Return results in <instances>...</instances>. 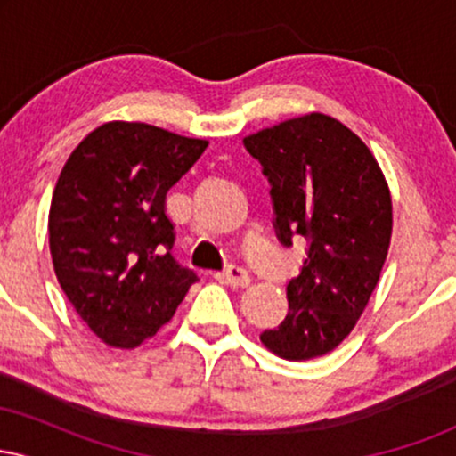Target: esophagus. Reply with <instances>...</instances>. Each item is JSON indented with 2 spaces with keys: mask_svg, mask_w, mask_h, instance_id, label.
<instances>
[{
  "mask_svg": "<svg viewBox=\"0 0 456 456\" xmlns=\"http://www.w3.org/2000/svg\"><path fill=\"white\" fill-rule=\"evenodd\" d=\"M216 279L218 282H223V285H229V287H246L250 282L248 272L240 268V265H229L227 270L218 272Z\"/></svg>",
  "mask_w": 456,
  "mask_h": 456,
  "instance_id": "34e87169",
  "label": "esophagus"
}]
</instances>
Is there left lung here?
Instances as JSON below:
<instances>
[{"mask_svg": "<svg viewBox=\"0 0 456 456\" xmlns=\"http://www.w3.org/2000/svg\"><path fill=\"white\" fill-rule=\"evenodd\" d=\"M264 167L285 246L308 242L287 285L289 311L261 343L279 358L326 355L349 337L388 257L392 199L378 159L326 113H308L244 137Z\"/></svg>", "mask_w": 456, "mask_h": 456, "instance_id": "obj_1", "label": "left lung"}]
</instances>
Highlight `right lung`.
I'll list each match as a JSON object with an SVG mask.
<instances>
[{
	"label": "right lung",
	"mask_w": 456,
	"mask_h": 456,
	"mask_svg": "<svg viewBox=\"0 0 456 456\" xmlns=\"http://www.w3.org/2000/svg\"><path fill=\"white\" fill-rule=\"evenodd\" d=\"M206 139L143 122H107L68 156L51 199L55 276L87 328L134 349L174 317L197 274L177 265L167 191Z\"/></svg>",
	"instance_id": "1"
}]
</instances>
